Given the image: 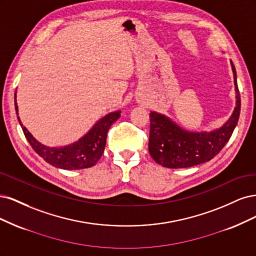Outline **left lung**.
Masks as SVG:
<instances>
[{
	"instance_id": "obj_1",
	"label": "left lung",
	"mask_w": 256,
	"mask_h": 256,
	"mask_svg": "<svg viewBox=\"0 0 256 256\" xmlns=\"http://www.w3.org/2000/svg\"><path fill=\"white\" fill-rule=\"evenodd\" d=\"M234 74L236 106L228 120L219 128L210 132H190L178 126L162 114L151 112L149 152L152 158L166 168H188L210 160L222 150L232 136L240 114V94Z\"/></svg>"
}]
</instances>
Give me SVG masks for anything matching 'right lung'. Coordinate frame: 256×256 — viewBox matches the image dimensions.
<instances>
[{
  "instance_id": "add662e5",
  "label": "right lung",
  "mask_w": 256,
  "mask_h": 256,
  "mask_svg": "<svg viewBox=\"0 0 256 256\" xmlns=\"http://www.w3.org/2000/svg\"><path fill=\"white\" fill-rule=\"evenodd\" d=\"M14 108L18 114L17 92L14 94ZM120 110L107 114L98 120L87 133L78 142L64 146H46L39 142L23 126L18 116V121L28 142L34 151L46 162L56 168L64 170H78L94 166L101 158L106 144V136L110 126L120 118Z\"/></svg>"
}]
</instances>
